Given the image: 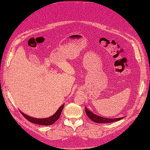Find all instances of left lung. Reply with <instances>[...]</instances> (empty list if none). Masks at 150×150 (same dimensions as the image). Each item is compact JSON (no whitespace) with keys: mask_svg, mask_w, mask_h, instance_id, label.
Returning a JSON list of instances; mask_svg holds the SVG:
<instances>
[{"mask_svg":"<svg viewBox=\"0 0 150 150\" xmlns=\"http://www.w3.org/2000/svg\"><path fill=\"white\" fill-rule=\"evenodd\" d=\"M85 111H86V115H87V116L91 120H92L94 122H98V123H108V122H115V121H119L122 119V117H119V118L112 119V118H106V117L99 116L96 115L94 114V113L92 112L91 111H89L86 107H85Z\"/></svg>","mask_w":150,"mask_h":150,"instance_id":"1","label":"left lung"}]
</instances>
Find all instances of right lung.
<instances>
[{
  "mask_svg": "<svg viewBox=\"0 0 150 150\" xmlns=\"http://www.w3.org/2000/svg\"><path fill=\"white\" fill-rule=\"evenodd\" d=\"M63 108H64V104H63V105H62L58 109V110L55 112V114L53 115L51 117H46V118H42H42L41 119L35 118V117H31V116L27 115L22 112H21L26 120H28L29 121L33 122V123L38 124V125H40L48 126V125H52L59 119V116L61 114V112H62Z\"/></svg>",
  "mask_w": 150,
  "mask_h": 150,
  "instance_id": "obj_1",
  "label": "right lung"
}]
</instances>
